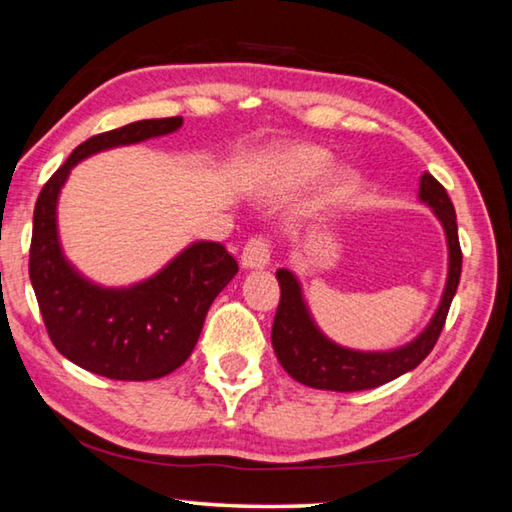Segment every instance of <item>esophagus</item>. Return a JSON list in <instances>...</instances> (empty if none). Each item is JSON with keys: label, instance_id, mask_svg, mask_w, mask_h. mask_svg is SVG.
I'll use <instances>...</instances> for the list:
<instances>
[{"label": "esophagus", "instance_id": "1", "mask_svg": "<svg viewBox=\"0 0 512 512\" xmlns=\"http://www.w3.org/2000/svg\"><path fill=\"white\" fill-rule=\"evenodd\" d=\"M269 262H271V241L262 237V234L250 237L241 253L243 269H264Z\"/></svg>", "mask_w": 512, "mask_h": 512}]
</instances>
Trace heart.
<instances>
[{
	"instance_id": "1",
	"label": "heart",
	"mask_w": 512,
	"mask_h": 512,
	"mask_svg": "<svg viewBox=\"0 0 512 512\" xmlns=\"http://www.w3.org/2000/svg\"><path fill=\"white\" fill-rule=\"evenodd\" d=\"M332 166L330 152L314 145H294V148L278 150L264 164V182L273 193H296L310 189ZM355 175L339 170L328 184V200L344 198L353 189Z\"/></svg>"
}]
</instances>
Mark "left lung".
Masks as SVG:
<instances>
[{
	"label": "left lung",
	"mask_w": 512,
	"mask_h": 512,
	"mask_svg": "<svg viewBox=\"0 0 512 512\" xmlns=\"http://www.w3.org/2000/svg\"><path fill=\"white\" fill-rule=\"evenodd\" d=\"M419 198L433 209L444 225L446 243H449V278H446L440 307L415 342L385 353H362L337 346L314 326L296 275L287 269L275 273L280 282V305L273 319L271 342L278 362L298 383L330 389V392L373 389L403 376L405 371H412L433 351L444 328L446 314H449L451 300L456 296L462 271V250L458 241L456 209H453L449 193L431 173L421 175Z\"/></svg>",
	"instance_id": "1"
}]
</instances>
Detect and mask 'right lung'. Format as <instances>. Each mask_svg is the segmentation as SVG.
<instances>
[{"label":"right lung","instance_id":"1","mask_svg":"<svg viewBox=\"0 0 512 512\" xmlns=\"http://www.w3.org/2000/svg\"><path fill=\"white\" fill-rule=\"evenodd\" d=\"M180 127V116L152 118L91 136L72 150L36 200L29 278L47 335L63 358L97 376L152 380L182 367L196 348L209 305L239 271L221 243L198 241L154 278L129 289H102L81 278L61 253L56 200L72 166L100 150Z\"/></svg>","mask_w":512,"mask_h":512}]
</instances>
